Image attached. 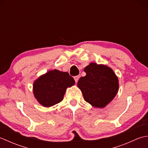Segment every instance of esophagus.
I'll list each match as a JSON object with an SVG mask.
<instances>
[{
    "label": "esophagus",
    "instance_id": "34e87169",
    "mask_svg": "<svg viewBox=\"0 0 148 148\" xmlns=\"http://www.w3.org/2000/svg\"><path fill=\"white\" fill-rule=\"evenodd\" d=\"M74 80H75V81H76V83H77V81H78V80H79V76H74Z\"/></svg>",
    "mask_w": 148,
    "mask_h": 148
}]
</instances>
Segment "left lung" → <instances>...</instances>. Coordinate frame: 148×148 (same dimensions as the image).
Returning a JSON list of instances; mask_svg holds the SVG:
<instances>
[{"label": "left lung", "instance_id": "8db88e82", "mask_svg": "<svg viewBox=\"0 0 148 148\" xmlns=\"http://www.w3.org/2000/svg\"><path fill=\"white\" fill-rule=\"evenodd\" d=\"M84 71L86 75L80 77L77 86L84 100L95 108H104L118 93V77L110 67L95 63H91Z\"/></svg>", "mask_w": 148, "mask_h": 148}]
</instances>
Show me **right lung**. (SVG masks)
Here are the masks:
<instances>
[{
	"instance_id": "obj_1",
	"label": "right lung",
	"mask_w": 148,
	"mask_h": 148,
	"mask_svg": "<svg viewBox=\"0 0 148 148\" xmlns=\"http://www.w3.org/2000/svg\"><path fill=\"white\" fill-rule=\"evenodd\" d=\"M75 84L74 78L67 72L56 69L40 76L34 83V97L44 107H51L60 102L67 88Z\"/></svg>"
}]
</instances>
